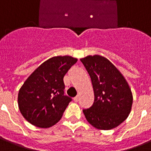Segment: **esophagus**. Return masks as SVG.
Returning a JSON list of instances; mask_svg holds the SVG:
<instances>
[{
	"instance_id": "esophagus-1",
	"label": "esophagus",
	"mask_w": 151,
	"mask_h": 151,
	"mask_svg": "<svg viewBox=\"0 0 151 151\" xmlns=\"http://www.w3.org/2000/svg\"><path fill=\"white\" fill-rule=\"evenodd\" d=\"M78 100H79V97L76 96L75 98H73V101H75V102H78Z\"/></svg>"
}]
</instances>
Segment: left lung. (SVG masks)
I'll list each match as a JSON object with an SVG mask.
<instances>
[{"mask_svg": "<svg viewBox=\"0 0 151 151\" xmlns=\"http://www.w3.org/2000/svg\"><path fill=\"white\" fill-rule=\"evenodd\" d=\"M90 75L95 101L83 110L87 121L95 128L109 130L127 119L133 105V95L127 80L104 56L81 59Z\"/></svg>", "mask_w": 151, "mask_h": 151, "instance_id": "obj_1", "label": "left lung"}]
</instances>
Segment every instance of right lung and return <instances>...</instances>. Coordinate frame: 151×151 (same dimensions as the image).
I'll return each instance as SVG.
<instances>
[{
	"label": "right lung",
	"mask_w": 151,
	"mask_h": 151,
	"mask_svg": "<svg viewBox=\"0 0 151 151\" xmlns=\"http://www.w3.org/2000/svg\"><path fill=\"white\" fill-rule=\"evenodd\" d=\"M78 59L53 56L32 72L19 90L18 108L25 119L40 128H49L60 120L72 101L64 95L63 77Z\"/></svg>",
	"instance_id": "obj_1"
}]
</instances>
